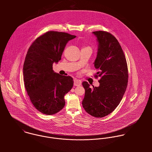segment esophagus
<instances>
[{
    "label": "esophagus",
    "instance_id": "1",
    "mask_svg": "<svg viewBox=\"0 0 152 152\" xmlns=\"http://www.w3.org/2000/svg\"><path fill=\"white\" fill-rule=\"evenodd\" d=\"M74 85L75 86H80L81 85V81L77 78L74 79Z\"/></svg>",
    "mask_w": 152,
    "mask_h": 152
}]
</instances>
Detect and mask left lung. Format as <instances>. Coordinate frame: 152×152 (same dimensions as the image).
Returning a JSON list of instances; mask_svg holds the SVG:
<instances>
[{"instance_id": "8db88e82", "label": "left lung", "mask_w": 152, "mask_h": 152, "mask_svg": "<svg viewBox=\"0 0 152 152\" xmlns=\"http://www.w3.org/2000/svg\"><path fill=\"white\" fill-rule=\"evenodd\" d=\"M98 43L96 58L94 63L100 77L99 86L91 88L87 81L83 83L85 96L82 104L88 113L102 118L118 106L126 91L128 71L126 58L117 39L104 31H94Z\"/></svg>"}]
</instances>
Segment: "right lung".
Listing matches in <instances>:
<instances>
[{
  "instance_id": "right-lung-1",
  "label": "right lung",
  "mask_w": 152,
  "mask_h": 152,
  "mask_svg": "<svg viewBox=\"0 0 152 152\" xmlns=\"http://www.w3.org/2000/svg\"><path fill=\"white\" fill-rule=\"evenodd\" d=\"M76 36L49 31L39 37L29 47L23 65L24 86L34 107L45 115H54L65 106L64 96L72 88L70 76L53 69L67 43Z\"/></svg>"
}]
</instances>
